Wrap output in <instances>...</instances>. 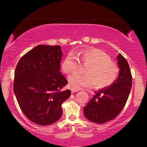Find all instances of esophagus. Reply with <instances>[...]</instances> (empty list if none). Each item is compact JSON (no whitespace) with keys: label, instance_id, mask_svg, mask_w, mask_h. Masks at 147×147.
<instances>
[{"label":"esophagus","instance_id":"1","mask_svg":"<svg viewBox=\"0 0 147 147\" xmlns=\"http://www.w3.org/2000/svg\"><path fill=\"white\" fill-rule=\"evenodd\" d=\"M71 92H72V93H75V92H76V91H79V89H71Z\"/></svg>","mask_w":147,"mask_h":147}]
</instances>
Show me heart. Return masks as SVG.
<instances>
[{"mask_svg":"<svg viewBox=\"0 0 147 147\" xmlns=\"http://www.w3.org/2000/svg\"><path fill=\"white\" fill-rule=\"evenodd\" d=\"M78 56L85 64V74H74L68 78L72 89L90 88L95 85L97 89H105L112 86L117 80L119 68L117 64L111 60L109 55L98 48H87L79 52ZM79 60L73 54H67L61 64L64 73L70 74L77 71Z\"/></svg>","mask_w":147,"mask_h":147,"instance_id":"heart-1","label":"heart"}]
</instances>
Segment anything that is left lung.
I'll list each match as a JSON object with an SVG mask.
<instances>
[{
    "label": "left lung",
    "instance_id": "1",
    "mask_svg": "<svg viewBox=\"0 0 147 147\" xmlns=\"http://www.w3.org/2000/svg\"><path fill=\"white\" fill-rule=\"evenodd\" d=\"M119 74L109 88L95 91L86 107L84 115L91 122L103 123L113 119L125 107L132 88V76L127 59L119 54L117 57Z\"/></svg>",
    "mask_w": 147,
    "mask_h": 147
}]
</instances>
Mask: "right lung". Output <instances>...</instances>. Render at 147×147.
Listing matches in <instances>:
<instances>
[{"instance_id": "add662e5", "label": "right lung", "mask_w": 147, "mask_h": 147, "mask_svg": "<svg viewBox=\"0 0 147 147\" xmlns=\"http://www.w3.org/2000/svg\"><path fill=\"white\" fill-rule=\"evenodd\" d=\"M59 46L38 45L24 54L14 71V92L21 110L33 123L48 125L62 115L61 105L71 95L62 91L67 81L59 70Z\"/></svg>"}]
</instances>
